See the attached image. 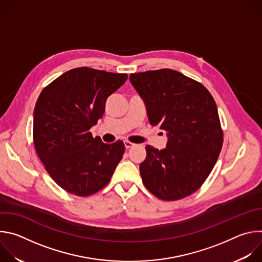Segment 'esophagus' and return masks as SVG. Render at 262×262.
Here are the masks:
<instances>
[{"instance_id":"obj_1","label":"esophagus","mask_w":262,"mask_h":262,"mask_svg":"<svg viewBox=\"0 0 262 262\" xmlns=\"http://www.w3.org/2000/svg\"><path fill=\"white\" fill-rule=\"evenodd\" d=\"M124 146H125V148H126V149H128V148L134 147V146H135V144H134V143H132V142H129V141H124Z\"/></svg>"}]
</instances>
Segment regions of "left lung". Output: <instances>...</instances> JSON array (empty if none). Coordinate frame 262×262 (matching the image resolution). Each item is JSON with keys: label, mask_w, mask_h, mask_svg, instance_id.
Masks as SVG:
<instances>
[{"label": "left lung", "mask_w": 262, "mask_h": 262, "mask_svg": "<svg viewBox=\"0 0 262 262\" xmlns=\"http://www.w3.org/2000/svg\"><path fill=\"white\" fill-rule=\"evenodd\" d=\"M149 123L167 133L166 148L147 145L140 173L146 189L162 200L196 192L216 163L223 132L215 101L200 83L172 69L132 73Z\"/></svg>", "instance_id": "1"}]
</instances>
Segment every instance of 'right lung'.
<instances>
[{"label":"right lung","mask_w":262,"mask_h":262,"mask_svg":"<svg viewBox=\"0 0 262 262\" xmlns=\"http://www.w3.org/2000/svg\"><path fill=\"white\" fill-rule=\"evenodd\" d=\"M127 80L125 73L88 67L66 71L36 101L33 139L36 152L62 189L90 196L108 183L122 159L121 141L104 144L89 129L100 119L105 101Z\"/></svg>","instance_id":"add662e5"}]
</instances>
